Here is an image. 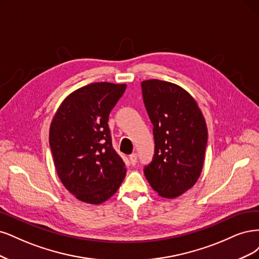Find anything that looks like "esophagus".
I'll list each match as a JSON object with an SVG mask.
<instances>
[{
  "label": "esophagus",
  "instance_id": "obj_1",
  "mask_svg": "<svg viewBox=\"0 0 259 259\" xmlns=\"http://www.w3.org/2000/svg\"><path fill=\"white\" fill-rule=\"evenodd\" d=\"M129 159H130V163L132 165H136V163L138 161V155L136 153L135 154H131L130 157H129Z\"/></svg>",
  "mask_w": 259,
  "mask_h": 259
}]
</instances>
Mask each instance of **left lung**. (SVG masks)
<instances>
[{
	"label": "left lung",
	"mask_w": 259,
	"mask_h": 259,
	"mask_svg": "<svg viewBox=\"0 0 259 259\" xmlns=\"http://www.w3.org/2000/svg\"><path fill=\"white\" fill-rule=\"evenodd\" d=\"M154 129L155 154L144 174L158 195L173 199L193 187L201 174L207 128L196 100L170 81H142Z\"/></svg>",
	"instance_id": "8db88e82"
}]
</instances>
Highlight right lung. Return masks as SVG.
Here are the masks:
<instances>
[{
    "label": "right lung",
    "mask_w": 259,
    "mask_h": 259,
    "mask_svg": "<svg viewBox=\"0 0 259 259\" xmlns=\"http://www.w3.org/2000/svg\"><path fill=\"white\" fill-rule=\"evenodd\" d=\"M126 84L93 82L66 97L54 116L49 145L63 186L82 202L110 199L126 177L120 156L112 146L108 116Z\"/></svg>",
    "instance_id": "right-lung-1"
}]
</instances>
